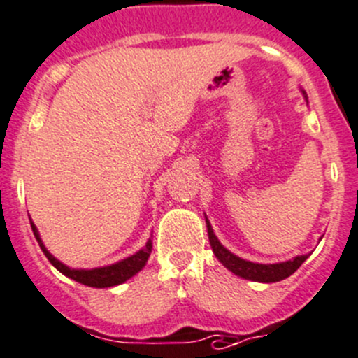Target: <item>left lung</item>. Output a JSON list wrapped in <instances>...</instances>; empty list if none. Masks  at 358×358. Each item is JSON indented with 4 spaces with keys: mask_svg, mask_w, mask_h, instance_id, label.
<instances>
[{
    "mask_svg": "<svg viewBox=\"0 0 358 358\" xmlns=\"http://www.w3.org/2000/svg\"><path fill=\"white\" fill-rule=\"evenodd\" d=\"M301 93L305 95V100H306V93L303 92V90ZM306 102H308V100H306ZM206 227H208L209 244H211L213 252H215V256L218 258V262L222 263L225 268H229L232 273L243 277V279L255 280V282H266V284L279 282V280H284L289 275H292V273L303 265V262L308 258V255H299V256H294L292 259H287V262H280V263L248 262V259H243L237 255H234L232 251H229V249L220 243L218 237H216L215 232H213V227L208 218H206Z\"/></svg>",
    "mask_w": 358,
    "mask_h": 358,
    "instance_id": "obj_1",
    "label": "left lung"
}]
</instances>
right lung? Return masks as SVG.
<instances>
[{"label":"right lung","mask_w":358,"mask_h":358,"mask_svg":"<svg viewBox=\"0 0 358 358\" xmlns=\"http://www.w3.org/2000/svg\"><path fill=\"white\" fill-rule=\"evenodd\" d=\"M31 227H32V232H34L36 241L39 243V248L43 249L46 258L50 259V263H52L59 272H62L64 275L69 277V279L76 280V282L85 284V286H90V287H99V289L119 286V284L131 279L133 275H136V273L145 266L147 259H149L150 252H152V241L149 239L145 246L140 249V251H136L135 255L128 256V258L121 259V262L112 263V265L99 266V268H71V266L64 265L60 259H57L55 256L45 248V244H43L41 241V236H39L38 232V227L32 223V220H31Z\"/></svg>","instance_id":"obj_1"}]
</instances>
